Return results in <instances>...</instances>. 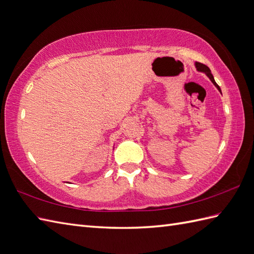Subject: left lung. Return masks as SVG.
Instances as JSON below:
<instances>
[{
	"label": "left lung",
	"instance_id": "left-lung-1",
	"mask_svg": "<svg viewBox=\"0 0 254 254\" xmlns=\"http://www.w3.org/2000/svg\"><path fill=\"white\" fill-rule=\"evenodd\" d=\"M194 66H196V68H197L198 71H201V72H204L205 74H207V75H208V78L212 81V83H213V84L216 86L217 90H219V91L221 92V88H220V86H219V85L216 84V82L214 81L213 75H212V73H211V70H210V68H209L208 66H205V64H200V63H196V64H194Z\"/></svg>",
	"mask_w": 254,
	"mask_h": 254
}]
</instances>
